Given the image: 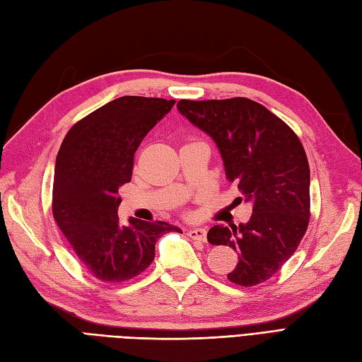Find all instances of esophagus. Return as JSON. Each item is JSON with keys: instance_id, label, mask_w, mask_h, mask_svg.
Here are the masks:
<instances>
[{"instance_id": "34e87169", "label": "esophagus", "mask_w": 362, "mask_h": 362, "mask_svg": "<svg viewBox=\"0 0 362 362\" xmlns=\"http://www.w3.org/2000/svg\"><path fill=\"white\" fill-rule=\"evenodd\" d=\"M187 235L194 240L204 242L206 240V230L204 228H190V230H187Z\"/></svg>"}]
</instances>
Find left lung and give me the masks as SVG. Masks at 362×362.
Masks as SVG:
<instances>
[{"label":"left lung","instance_id":"8db88e82","mask_svg":"<svg viewBox=\"0 0 362 362\" xmlns=\"http://www.w3.org/2000/svg\"><path fill=\"white\" fill-rule=\"evenodd\" d=\"M178 109L214 139L226 178L253 202L245 225H216L208 233L209 243L231 247L239 256L228 279L243 287L267 281L298 248L311 217L303 145L291 127L253 100H181Z\"/></svg>","mask_w":362,"mask_h":362}]
</instances>
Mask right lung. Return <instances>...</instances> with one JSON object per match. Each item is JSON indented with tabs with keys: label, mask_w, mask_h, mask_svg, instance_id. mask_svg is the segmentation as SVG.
<instances>
[{
	"label": "right lung",
	"mask_w": 362,
	"mask_h": 362,
	"mask_svg": "<svg viewBox=\"0 0 362 362\" xmlns=\"http://www.w3.org/2000/svg\"><path fill=\"white\" fill-rule=\"evenodd\" d=\"M175 100L120 97L76 122L59 148L53 184V217L81 264L105 283L142 274L165 233H182L165 222L117 216L119 187L131 181L142 139Z\"/></svg>",
	"instance_id": "add662e5"
}]
</instances>
